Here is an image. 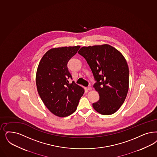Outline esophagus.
I'll use <instances>...</instances> for the list:
<instances>
[{"instance_id": "esophagus-1", "label": "esophagus", "mask_w": 157, "mask_h": 157, "mask_svg": "<svg viewBox=\"0 0 157 157\" xmlns=\"http://www.w3.org/2000/svg\"><path fill=\"white\" fill-rule=\"evenodd\" d=\"M87 90H92V87H86Z\"/></svg>"}]
</instances>
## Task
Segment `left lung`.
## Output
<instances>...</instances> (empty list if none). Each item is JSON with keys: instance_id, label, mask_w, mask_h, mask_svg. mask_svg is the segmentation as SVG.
<instances>
[{"instance_id": "8db88e82", "label": "left lung", "mask_w": 157, "mask_h": 157, "mask_svg": "<svg viewBox=\"0 0 157 157\" xmlns=\"http://www.w3.org/2000/svg\"><path fill=\"white\" fill-rule=\"evenodd\" d=\"M78 53L86 60L97 82L93 87L100 98L93 103V107L102 115L114 114L124 102L129 90L126 60L117 49L107 44L84 46Z\"/></svg>"}]
</instances>
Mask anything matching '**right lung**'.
<instances>
[{
    "label": "right lung",
    "instance_id": "1",
    "mask_svg": "<svg viewBox=\"0 0 157 157\" xmlns=\"http://www.w3.org/2000/svg\"><path fill=\"white\" fill-rule=\"evenodd\" d=\"M80 46L50 49L38 65L36 83L39 95L53 114L65 117L74 113L85 90L72 79L68 61L77 53Z\"/></svg>",
    "mask_w": 157,
    "mask_h": 157
}]
</instances>
